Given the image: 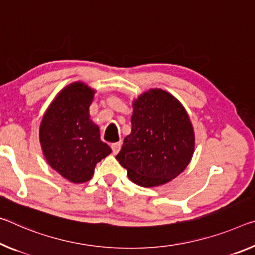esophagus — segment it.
Wrapping results in <instances>:
<instances>
[{
    "label": "esophagus",
    "mask_w": 255,
    "mask_h": 255,
    "mask_svg": "<svg viewBox=\"0 0 255 255\" xmlns=\"http://www.w3.org/2000/svg\"><path fill=\"white\" fill-rule=\"evenodd\" d=\"M111 148H112L113 154H118V152L120 151V148H121V143L118 142V143L111 144Z\"/></svg>",
    "instance_id": "obj_1"
}]
</instances>
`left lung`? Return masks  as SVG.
Here are the masks:
<instances>
[{"mask_svg":"<svg viewBox=\"0 0 255 255\" xmlns=\"http://www.w3.org/2000/svg\"><path fill=\"white\" fill-rule=\"evenodd\" d=\"M131 132L116 156L142 187L169 183L192 160L195 134L187 111L170 93L151 88L132 101Z\"/></svg>","mask_w":255,"mask_h":255,"instance_id":"left-lung-1","label":"left lung"}]
</instances>
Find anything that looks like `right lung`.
Here are the masks:
<instances>
[{
	"label": "right lung",
	"instance_id": "obj_1",
	"mask_svg": "<svg viewBox=\"0 0 255 255\" xmlns=\"http://www.w3.org/2000/svg\"><path fill=\"white\" fill-rule=\"evenodd\" d=\"M94 94L85 83H71L58 93L39 125V143L47 163L71 183L90 180L96 163L112 152L90 118Z\"/></svg>",
	"mask_w": 255,
	"mask_h": 255
}]
</instances>
